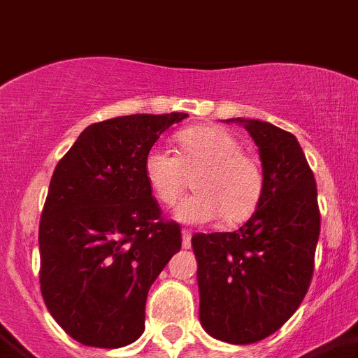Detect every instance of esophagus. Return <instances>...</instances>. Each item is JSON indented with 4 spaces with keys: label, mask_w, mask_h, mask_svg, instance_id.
<instances>
[{
    "label": "esophagus",
    "mask_w": 358,
    "mask_h": 358,
    "mask_svg": "<svg viewBox=\"0 0 358 358\" xmlns=\"http://www.w3.org/2000/svg\"><path fill=\"white\" fill-rule=\"evenodd\" d=\"M191 238H193V233L189 229H184L182 231V245H184L185 249L191 248Z\"/></svg>",
    "instance_id": "1"
}]
</instances>
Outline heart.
<instances>
[{
	"label": "heart",
	"mask_w": 358,
	"mask_h": 358,
	"mask_svg": "<svg viewBox=\"0 0 358 358\" xmlns=\"http://www.w3.org/2000/svg\"><path fill=\"white\" fill-rule=\"evenodd\" d=\"M180 152L162 145L149 149L143 173L156 200L174 206L191 187L196 193L176 207L185 224H207L224 218L242 224L257 211L264 194V171L255 156L242 151L235 134L216 125L189 127L176 134Z\"/></svg>",
	"instance_id": "heart-1"
}]
</instances>
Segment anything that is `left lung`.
<instances>
[{
  "instance_id": "obj_1",
  "label": "left lung",
  "mask_w": 358,
  "mask_h": 358,
  "mask_svg": "<svg viewBox=\"0 0 358 358\" xmlns=\"http://www.w3.org/2000/svg\"><path fill=\"white\" fill-rule=\"evenodd\" d=\"M258 147L264 194L233 233H196L200 320L229 344L280 329L309 289L320 235L317 182L296 138L260 120L236 118Z\"/></svg>"
}]
</instances>
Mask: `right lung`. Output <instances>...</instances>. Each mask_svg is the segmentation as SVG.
Here are the masks:
<instances>
[{
    "mask_svg": "<svg viewBox=\"0 0 358 358\" xmlns=\"http://www.w3.org/2000/svg\"><path fill=\"white\" fill-rule=\"evenodd\" d=\"M185 113L92 123L58 162L40 222V286L54 320L92 348L127 346L145 329L149 287L182 248L143 173Z\"/></svg>",
    "mask_w": 358,
    "mask_h": 358,
    "instance_id": "1",
    "label": "right lung"
}]
</instances>
